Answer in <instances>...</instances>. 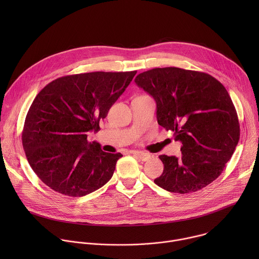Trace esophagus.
Here are the masks:
<instances>
[{"mask_svg":"<svg viewBox=\"0 0 259 259\" xmlns=\"http://www.w3.org/2000/svg\"><path fill=\"white\" fill-rule=\"evenodd\" d=\"M134 155L140 159L141 161L145 162V161H149L151 158H152V155L151 154H147V153H143V152H135Z\"/></svg>","mask_w":259,"mask_h":259,"instance_id":"1","label":"esophagus"}]
</instances>
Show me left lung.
Returning a JSON list of instances; mask_svg holds the SVG:
<instances>
[{"mask_svg":"<svg viewBox=\"0 0 259 259\" xmlns=\"http://www.w3.org/2000/svg\"><path fill=\"white\" fill-rule=\"evenodd\" d=\"M135 83L156 100L159 125L182 143L179 158L159 156L164 171L155 183L177 194L207 187L223 173L240 139L225 86L206 72L172 66L143 71Z\"/></svg>","mask_w":259,"mask_h":259,"instance_id":"1","label":"left lung"}]
</instances>
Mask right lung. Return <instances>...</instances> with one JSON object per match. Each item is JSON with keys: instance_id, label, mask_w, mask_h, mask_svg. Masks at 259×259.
I'll return each mask as SVG.
<instances>
[{"instance_id": "obj_1", "label": "right lung", "mask_w": 259, "mask_h": 259, "mask_svg": "<svg viewBox=\"0 0 259 259\" xmlns=\"http://www.w3.org/2000/svg\"><path fill=\"white\" fill-rule=\"evenodd\" d=\"M136 70L94 71L58 78L33 99L22 130L26 159L38 177L53 191L69 197L86 196L112 178L121 153L109 154L87 133L128 87Z\"/></svg>"}]
</instances>
